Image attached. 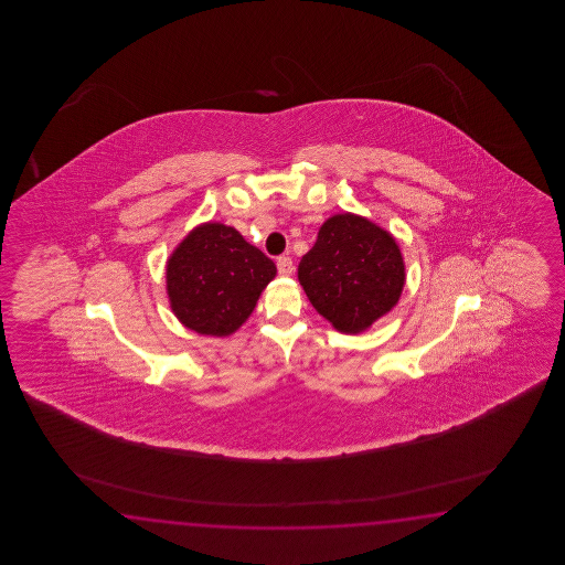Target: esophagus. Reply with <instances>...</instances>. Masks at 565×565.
<instances>
[{
    "mask_svg": "<svg viewBox=\"0 0 565 565\" xmlns=\"http://www.w3.org/2000/svg\"><path fill=\"white\" fill-rule=\"evenodd\" d=\"M277 268L278 275H282V277H290V275H292V270H295V266H292V258H290V256H280V258H277Z\"/></svg>",
    "mask_w": 565,
    "mask_h": 565,
    "instance_id": "obj_1",
    "label": "esophagus"
}]
</instances>
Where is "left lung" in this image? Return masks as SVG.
<instances>
[{
  "label": "left lung",
  "instance_id": "1",
  "mask_svg": "<svg viewBox=\"0 0 565 565\" xmlns=\"http://www.w3.org/2000/svg\"><path fill=\"white\" fill-rule=\"evenodd\" d=\"M299 280L312 307L337 331L367 329L396 305L406 273L396 241L365 217L339 214L324 222L302 256Z\"/></svg>",
  "mask_w": 565,
  "mask_h": 565
}]
</instances>
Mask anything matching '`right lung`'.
I'll use <instances>...</instances> for the list:
<instances>
[{
  "mask_svg": "<svg viewBox=\"0 0 565 565\" xmlns=\"http://www.w3.org/2000/svg\"><path fill=\"white\" fill-rule=\"evenodd\" d=\"M277 275L275 263L224 224L193 230L171 254L168 295L175 317L202 335L234 333Z\"/></svg>",
  "mask_w": 565,
  "mask_h": 565,
  "instance_id": "add662e5",
  "label": "right lung"
}]
</instances>
